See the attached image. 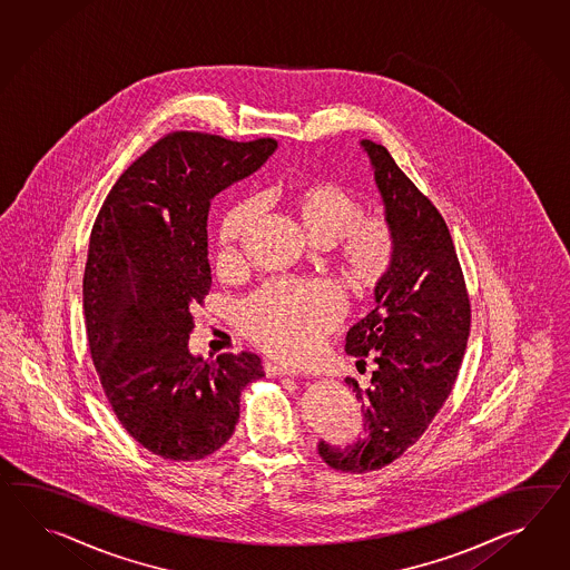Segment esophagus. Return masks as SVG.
Listing matches in <instances>:
<instances>
[{
    "label": "esophagus",
    "instance_id": "esophagus-1",
    "mask_svg": "<svg viewBox=\"0 0 570 570\" xmlns=\"http://www.w3.org/2000/svg\"><path fill=\"white\" fill-rule=\"evenodd\" d=\"M265 375L269 376H298L301 371H294V368H286V366H279L274 362H265L264 364Z\"/></svg>",
    "mask_w": 570,
    "mask_h": 570
}]
</instances>
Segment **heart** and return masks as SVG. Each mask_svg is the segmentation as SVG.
I'll return each instance as SVG.
<instances>
[{
	"mask_svg": "<svg viewBox=\"0 0 570 570\" xmlns=\"http://www.w3.org/2000/svg\"><path fill=\"white\" fill-rule=\"evenodd\" d=\"M303 235L320 247L335 245V264L350 286L368 291L387 276L395 257V235L381 216H362L361 202L334 181L298 185L288 195ZM257 216V202L247 199L224 214L216 247L218 259L230 264L238 243ZM337 292L323 282L267 284L243 301L236 320L253 344L284 361L308 358L320 337L342 320Z\"/></svg>",
	"mask_w": 570,
	"mask_h": 570,
	"instance_id": "1",
	"label": "heart"
}]
</instances>
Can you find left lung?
Masks as SVG:
<instances>
[{
	"mask_svg": "<svg viewBox=\"0 0 570 570\" xmlns=\"http://www.w3.org/2000/svg\"><path fill=\"white\" fill-rule=\"evenodd\" d=\"M395 235V257L375 286L376 306L350 327L346 352L375 362L361 391L364 434L354 443L321 441L320 455L342 472L381 470L424 434L455 385L470 335V298L443 216L403 175L385 146L362 139Z\"/></svg>",
	"mask_w": 570,
	"mask_h": 570,
	"instance_id": "8db88e82",
	"label": "left lung"
}]
</instances>
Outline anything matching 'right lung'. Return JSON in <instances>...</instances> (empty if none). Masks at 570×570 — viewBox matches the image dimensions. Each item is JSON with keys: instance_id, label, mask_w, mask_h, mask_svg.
Wrapping results in <instances>:
<instances>
[{"instance_id": "right-lung-1", "label": "right lung", "mask_w": 570, "mask_h": 570, "mask_svg": "<svg viewBox=\"0 0 570 570\" xmlns=\"http://www.w3.org/2000/svg\"><path fill=\"white\" fill-rule=\"evenodd\" d=\"M278 141L238 144L177 131L127 168L92 226L83 315L100 385L144 449L170 461L218 451L235 432L240 389L259 356L189 350L191 308L212 286L209 202L253 175Z\"/></svg>"}]
</instances>
